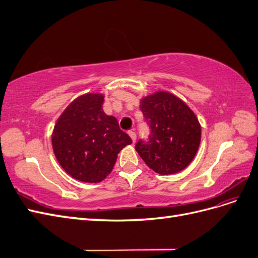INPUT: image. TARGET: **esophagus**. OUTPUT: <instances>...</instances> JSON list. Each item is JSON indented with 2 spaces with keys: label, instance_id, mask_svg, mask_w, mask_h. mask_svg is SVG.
<instances>
[{
  "label": "esophagus",
  "instance_id": "obj_1",
  "mask_svg": "<svg viewBox=\"0 0 258 258\" xmlns=\"http://www.w3.org/2000/svg\"><path fill=\"white\" fill-rule=\"evenodd\" d=\"M128 135H129V137L131 138V140H132V142H136V140H137V135H136V132L134 131V130H130V131H128Z\"/></svg>",
  "mask_w": 258,
  "mask_h": 258
}]
</instances>
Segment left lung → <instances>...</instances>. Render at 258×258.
Returning a JSON list of instances; mask_svg holds the SVG:
<instances>
[{
	"label": "left lung",
	"instance_id": "8db88e82",
	"mask_svg": "<svg viewBox=\"0 0 258 258\" xmlns=\"http://www.w3.org/2000/svg\"><path fill=\"white\" fill-rule=\"evenodd\" d=\"M150 124L148 141L136 144V151L156 173L169 175L184 170L196 156L201 141L197 116L184 101L168 91H157L140 101Z\"/></svg>",
	"mask_w": 258,
	"mask_h": 258
}]
</instances>
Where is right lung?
Instances as JSON below:
<instances>
[{"instance_id": "right-lung-1", "label": "right lung", "mask_w": 258, "mask_h": 258, "mask_svg": "<svg viewBox=\"0 0 258 258\" xmlns=\"http://www.w3.org/2000/svg\"><path fill=\"white\" fill-rule=\"evenodd\" d=\"M102 93L76 98L58 118L51 136L54 156L68 174L99 183L112 172L117 155L132 143L114 116L103 112Z\"/></svg>"}]
</instances>
